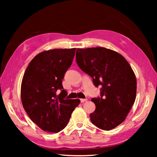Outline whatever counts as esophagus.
Here are the masks:
<instances>
[{
    "label": "esophagus",
    "mask_w": 157,
    "mask_h": 157,
    "mask_svg": "<svg viewBox=\"0 0 157 157\" xmlns=\"http://www.w3.org/2000/svg\"><path fill=\"white\" fill-rule=\"evenodd\" d=\"M87 101V98H85V99H80V101H81V103H84L85 101Z\"/></svg>",
    "instance_id": "esophagus-1"
}]
</instances>
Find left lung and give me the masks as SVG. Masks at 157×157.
I'll return each instance as SVG.
<instances>
[{"instance_id": "obj_1", "label": "left lung", "mask_w": 157, "mask_h": 157, "mask_svg": "<svg viewBox=\"0 0 157 157\" xmlns=\"http://www.w3.org/2000/svg\"><path fill=\"white\" fill-rule=\"evenodd\" d=\"M76 61L95 86H101L100 96L92 98L96 105L90 115L92 122L104 130L121 124L136 96V78L130 64L122 55L102 47L77 48Z\"/></svg>"}]
</instances>
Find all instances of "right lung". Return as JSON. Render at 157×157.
Here are the masks:
<instances>
[{"label":"right lung","instance_id":"obj_1","mask_svg":"<svg viewBox=\"0 0 157 157\" xmlns=\"http://www.w3.org/2000/svg\"><path fill=\"white\" fill-rule=\"evenodd\" d=\"M76 48L40 52L23 75L21 99L28 116L42 130L58 133L67 126L79 99H65L62 80L72 64ZM61 90L58 94L57 91Z\"/></svg>","mask_w":157,"mask_h":157}]
</instances>
